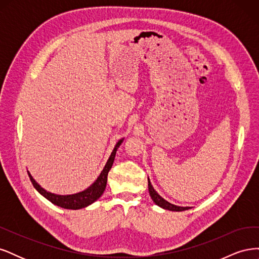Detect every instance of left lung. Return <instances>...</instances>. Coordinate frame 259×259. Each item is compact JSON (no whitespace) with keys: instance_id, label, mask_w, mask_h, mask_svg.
Instances as JSON below:
<instances>
[{"instance_id":"1","label":"left lung","mask_w":259,"mask_h":259,"mask_svg":"<svg viewBox=\"0 0 259 259\" xmlns=\"http://www.w3.org/2000/svg\"><path fill=\"white\" fill-rule=\"evenodd\" d=\"M148 189H149V193H150V197L152 199V201L155 203L156 205L164 208V209H168L171 211H183L186 209H189L190 207H184V206H177L175 204H171V203L167 202L166 200H164L161 195L154 190V188L152 187L151 183H150V179L148 178Z\"/></svg>"}]
</instances>
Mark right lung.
Here are the masks:
<instances>
[{
    "label": "right lung",
    "mask_w": 259,
    "mask_h": 259,
    "mask_svg": "<svg viewBox=\"0 0 259 259\" xmlns=\"http://www.w3.org/2000/svg\"><path fill=\"white\" fill-rule=\"evenodd\" d=\"M123 140H124V138L120 139L119 142L116 143L110 156H109V159L106 163L104 169L101 170V173L99 174V176L97 177L95 182H94L89 188H86L85 190H83L81 192H77L74 194L61 195V194H56V193H52L50 191H46L44 188H42L35 182L32 175L30 174V171H28L31 183H32L33 187L35 188L38 193L42 194L45 199H48L55 205L60 206L62 208H67V209H80V208H84L86 206H89V205L93 204L95 201H97L101 197V195H103V193L106 189V186H107L108 173L112 167L117 148L121 146Z\"/></svg>",
    "instance_id": "right-lung-1"
}]
</instances>
